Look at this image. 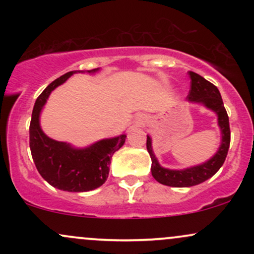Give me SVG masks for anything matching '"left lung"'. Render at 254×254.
Here are the masks:
<instances>
[{"label":"left lung","instance_id":"8db88e82","mask_svg":"<svg viewBox=\"0 0 254 254\" xmlns=\"http://www.w3.org/2000/svg\"><path fill=\"white\" fill-rule=\"evenodd\" d=\"M189 75L191 78V89L189 92L188 100L190 103L203 105L205 109L216 113L217 124L221 131V144L215 155L203 164L184 170H170L159 164L151 145V137L147 135V149L151 159V174L156 182L172 188H190L211 178L222 167L230 143L229 118L224 109L220 90L196 72L189 71Z\"/></svg>","mask_w":254,"mask_h":254}]
</instances>
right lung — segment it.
<instances>
[{"instance_id":"1","label":"right lung","mask_w":254,"mask_h":254,"mask_svg":"<svg viewBox=\"0 0 254 254\" xmlns=\"http://www.w3.org/2000/svg\"><path fill=\"white\" fill-rule=\"evenodd\" d=\"M100 69L75 70L62 75L43 90L34 104L30 124V148L38 172L51 186L68 192H86L106 182L113 154L123 147L127 135L104 138L84 148L52 139L40 127V113L49 95L76 72L95 74Z\"/></svg>"}]
</instances>
